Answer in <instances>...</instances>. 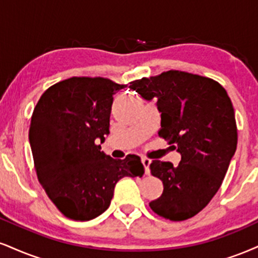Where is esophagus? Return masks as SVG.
Wrapping results in <instances>:
<instances>
[{"instance_id":"1","label":"esophagus","mask_w":258,"mask_h":258,"mask_svg":"<svg viewBox=\"0 0 258 258\" xmlns=\"http://www.w3.org/2000/svg\"><path fill=\"white\" fill-rule=\"evenodd\" d=\"M142 162H143V164H144V167H145V174L149 175V173H150V169H149V166H150L151 161L149 160L148 157H142Z\"/></svg>"}]
</instances>
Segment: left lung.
<instances>
[{"label": "left lung", "instance_id": "left-lung-1", "mask_svg": "<svg viewBox=\"0 0 258 258\" xmlns=\"http://www.w3.org/2000/svg\"><path fill=\"white\" fill-rule=\"evenodd\" d=\"M130 88L149 101L157 98L159 136L181 154L178 166L150 163L163 192L149 206L170 221L194 218L219 191L237 149L231 98L216 80L175 70L135 80Z\"/></svg>", "mask_w": 258, "mask_h": 258}]
</instances>
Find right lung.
<instances>
[{
    "label": "right lung",
    "mask_w": 258,
    "mask_h": 258,
    "mask_svg": "<svg viewBox=\"0 0 258 258\" xmlns=\"http://www.w3.org/2000/svg\"><path fill=\"white\" fill-rule=\"evenodd\" d=\"M123 84L72 77L46 89L31 117L29 139L39 184L58 212L89 221L110 206L121 178L143 176L137 155L114 160L97 139L109 133L113 96Z\"/></svg>",
    "instance_id": "right-lung-1"
}]
</instances>
